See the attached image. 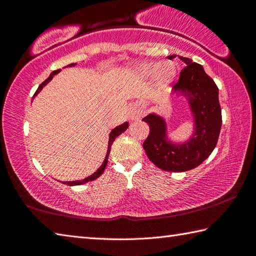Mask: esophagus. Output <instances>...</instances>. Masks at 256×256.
<instances>
[{
	"instance_id": "obj_1",
	"label": "esophagus",
	"mask_w": 256,
	"mask_h": 256,
	"mask_svg": "<svg viewBox=\"0 0 256 256\" xmlns=\"http://www.w3.org/2000/svg\"><path fill=\"white\" fill-rule=\"evenodd\" d=\"M138 114H140V112H134L133 118H136V116H138Z\"/></svg>"
}]
</instances>
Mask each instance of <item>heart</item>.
I'll list each match as a JSON object with an SVG mask.
<instances>
[{"instance_id":"obj_1","label":"heart","mask_w":256,"mask_h":256,"mask_svg":"<svg viewBox=\"0 0 256 256\" xmlns=\"http://www.w3.org/2000/svg\"><path fill=\"white\" fill-rule=\"evenodd\" d=\"M140 71L144 76H152L156 73L157 82L160 86H166L175 74V68L170 63H164L162 66H158V63L150 62L140 66Z\"/></svg>"}]
</instances>
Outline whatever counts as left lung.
Returning <instances> with one entry per match:
<instances>
[{
    "label": "left lung",
    "instance_id": "8db88e82",
    "mask_svg": "<svg viewBox=\"0 0 256 256\" xmlns=\"http://www.w3.org/2000/svg\"><path fill=\"white\" fill-rule=\"evenodd\" d=\"M175 56H168L172 60ZM186 66L182 68L175 90L190 92V108L196 118V133L184 144H170L164 138L162 118L150 114L142 120L149 124L150 133L144 142L148 158L160 170L166 172H186L198 167L209 157L218 142L222 118L219 104L218 86L206 74L201 64L178 56Z\"/></svg>",
    "mask_w": 256,
    "mask_h": 256
}]
</instances>
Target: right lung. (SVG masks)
Instances as JSON below:
<instances>
[{"mask_svg":"<svg viewBox=\"0 0 256 256\" xmlns=\"http://www.w3.org/2000/svg\"><path fill=\"white\" fill-rule=\"evenodd\" d=\"M76 64V63H74ZM74 64H70V66H74ZM60 72V70H56V71H53L50 73V76L47 78V79L42 82V84L38 86V89L36 90V92H34V96H36V94L40 92L42 90V86H44L47 82H50V80H52V78H53V76H55L56 73H58ZM128 128V123L126 122V123H124V124H122V125H120V126H118L116 128H114L112 131V133L110 134V142H108V150H107V154H106V158H105V160H104V162H102V164L100 167L98 168V170L96 172H94V174L92 175V176H89V177H86V178H84V180H76V182H64V184H66V185H70V186H73V185H81V184H84V183H86V182H92V180H96V178H98L99 176H100L102 172H104V170H105V168H106V166H107V162H108V156H110V146H112V142H114V140L116 138H118L120 134H122L125 130H126Z\"/></svg>","mask_w":256,"mask_h":256,"instance_id":"1","label":"right lung"}]
</instances>
